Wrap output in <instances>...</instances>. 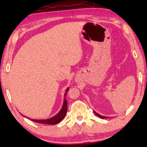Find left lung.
Wrapping results in <instances>:
<instances>
[{"label":"left lung","instance_id":"obj_1","mask_svg":"<svg viewBox=\"0 0 147 147\" xmlns=\"http://www.w3.org/2000/svg\"><path fill=\"white\" fill-rule=\"evenodd\" d=\"M94 113H95V114H96V116H98V117L100 118H102V119H104V118H108L107 116H102V115H100V114H98L97 112H96L95 111H94Z\"/></svg>","mask_w":147,"mask_h":147}]
</instances>
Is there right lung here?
Returning <instances> with one entry per match:
<instances>
[{"label":"right lung","mask_w":147,"mask_h":147,"mask_svg":"<svg viewBox=\"0 0 147 147\" xmlns=\"http://www.w3.org/2000/svg\"><path fill=\"white\" fill-rule=\"evenodd\" d=\"M68 90H69V88H67L66 90L65 93L64 94V96L65 97L66 94H67V92ZM67 102L65 98H64L63 100V106H62L61 109L60 111L58 112V113L56 114L55 116H54L53 117L51 118H49V119L46 120H35V119H31L33 121L37 122V123H41V124H58L59 122L61 121L63 119L64 117H65L66 115V113H67ZM30 119V118H29Z\"/></svg>","instance_id":"obj_1"}]
</instances>
